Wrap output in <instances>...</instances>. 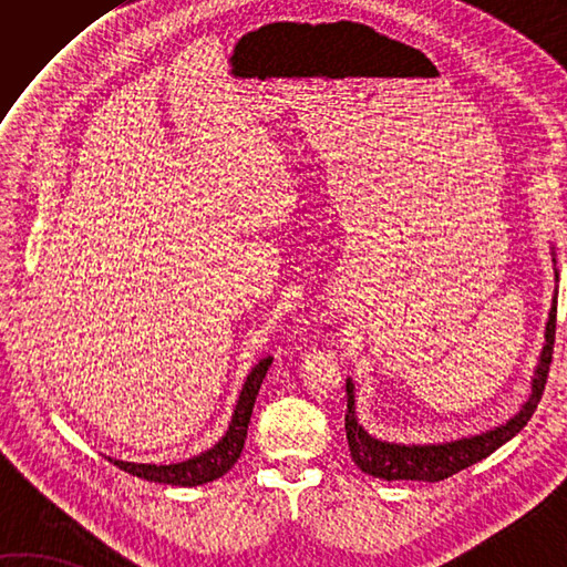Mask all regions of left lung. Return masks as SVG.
I'll return each mask as SVG.
<instances>
[{"mask_svg":"<svg viewBox=\"0 0 567 567\" xmlns=\"http://www.w3.org/2000/svg\"><path fill=\"white\" fill-rule=\"evenodd\" d=\"M553 272H556L558 282V268H556V250L550 248ZM556 305L558 292L553 295V305L548 311L546 321V343L540 348L538 363L532 378V392H528L526 402L522 404L519 412L504 424L475 433V436H463L455 441L443 443H396V441H382L372 436L358 421L355 412V384L353 380H346V394H348V412H346V439L348 449H351L353 463L363 470V473L380 477V480H421V483H439V480L451 477L461 470L475 465L495 453L499 445L512 441L519 433L536 406L540 402V394L546 388L550 355H553V341H556Z\"/></svg>","mask_w":567,"mask_h":567,"instance_id":"left-lung-1","label":"left lung"}]
</instances>
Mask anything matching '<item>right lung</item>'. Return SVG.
Wrapping results in <instances>:
<instances>
[{
    "mask_svg": "<svg viewBox=\"0 0 567 567\" xmlns=\"http://www.w3.org/2000/svg\"><path fill=\"white\" fill-rule=\"evenodd\" d=\"M270 365H272V358L268 355L258 360V365L250 368L244 388H240V394L236 400L231 421H228V429L224 436L212 445V449L202 451L199 455H192L183 463H171V465L128 463V461H116V457H110V463L122 467L128 475L148 480V483H161V485H173V487H197L226 475L240 457V451H244L252 404H256L258 390L265 375H268Z\"/></svg>",
    "mask_w": 567,
    "mask_h": 567,
    "instance_id": "obj_1",
    "label": "right lung"
}]
</instances>
